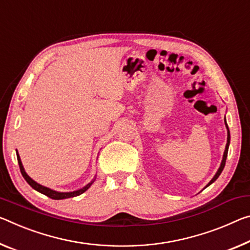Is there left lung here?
<instances>
[{
	"label": "left lung",
	"mask_w": 250,
	"mask_h": 250,
	"mask_svg": "<svg viewBox=\"0 0 250 250\" xmlns=\"http://www.w3.org/2000/svg\"><path fill=\"white\" fill-rule=\"evenodd\" d=\"M226 126H227V124H226ZM227 129H228V126H227ZM229 144H230V132H229V130H228V137H227V145H226V149H225V152H224V158H223V161H221V165H220V167H219V169H218V171H217V173L215 175V177L212 178V179L210 180V182H209V184L207 185V187L209 185H211L213 181H215L218 177L220 176V173H221V171H223L224 170V168H225V165H226V159H227V154H228V148H229Z\"/></svg>",
	"instance_id": "obj_1"
}]
</instances>
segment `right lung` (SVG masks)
Instances as JSON below:
<instances>
[{"label":"right lung","mask_w":250,"mask_h":250,"mask_svg":"<svg viewBox=\"0 0 250 250\" xmlns=\"http://www.w3.org/2000/svg\"><path fill=\"white\" fill-rule=\"evenodd\" d=\"M17 156H18V162H19V166H20V170H21L22 176H23V178H24V179L26 180L27 184H29L33 189L37 190V191L41 192V193H43V195H45V196H47V197H50L51 199L60 200V199H66V198H71V197H77V196L81 195V193L84 192L85 190H88L90 186L92 185L93 181H94V180H92V181L90 182L89 185H86L85 187H83L82 189L77 190V191H73V192H58V191H54V190L46 188V187H44V186L39 185L38 182H35L34 180L31 179V178H30L29 176H27L26 172L24 171V168H23L22 162H21V159H20L19 153L17 154Z\"/></svg>","instance_id":"add662e5"}]
</instances>
